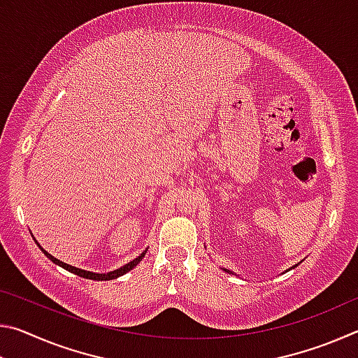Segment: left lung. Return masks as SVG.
I'll list each match as a JSON object with an SVG mask.
<instances>
[{
    "mask_svg": "<svg viewBox=\"0 0 358 358\" xmlns=\"http://www.w3.org/2000/svg\"><path fill=\"white\" fill-rule=\"evenodd\" d=\"M292 268H294V266H292ZM224 271H227V273H230V271H229V270H226V268H224Z\"/></svg>",
    "mask_w": 358,
    "mask_h": 358,
    "instance_id": "1",
    "label": "left lung"
}]
</instances>
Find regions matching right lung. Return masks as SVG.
Returning a JSON list of instances; mask_svg holds the SVG:
<instances>
[{"mask_svg":"<svg viewBox=\"0 0 358 358\" xmlns=\"http://www.w3.org/2000/svg\"><path fill=\"white\" fill-rule=\"evenodd\" d=\"M41 248V246H39ZM41 251L45 254V256L52 260L53 264H57V265H59V266H63L64 270H68V271H71V273H74V275H78V276H82V278H87V280H94V281H108V280H115V278H118V276H123L124 273H128L129 270H132L134 268V266L141 262V260L143 259V256H145V252H147V250H145L141 256L138 257H136L134 260H131L129 264H126V265H123L121 266V268H118V270H113V271H108V273H93V271H87V270H82V268H77V266H72V265H68V264H64V262H62V260H58L57 257H53L52 254H48L45 250H42L41 248Z\"/></svg>","mask_w":358,"mask_h":358,"instance_id":"obj_1","label":"right lung"}]
</instances>
